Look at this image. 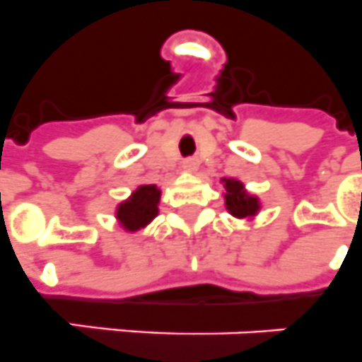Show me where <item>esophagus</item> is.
<instances>
[{"mask_svg":"<svg viewBox=\"0 0 362 362\" xmlns=\"http://www.w3.org/2000/svg\"><path fill=\"white\" fill-rule=\"evenodd\" d=\"M182 165H184V169H187V171H197V167H199V158H186Z\"/></svg>","mask_w":362,"mask_h":362,"instance_id":"obj_1","label":"esophagus"}]
</instances>
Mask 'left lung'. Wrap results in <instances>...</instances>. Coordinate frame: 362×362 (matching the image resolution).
<instances>
[{
	"label": "left lung",
	"mask_w": 362,
	"mask_h": 362,
	"mask_svg": "<svg viewBox=\"0 0 362 362\" xmlns=\"http://www.w3.org/2000/svg\"><path fill=\"white\" fill-rule=\"evenodd\" d=\"M224 187H226L224 199H226V208L230 214L239 218L256 215V211L259 209V202H257L256 197H250L245 193L241 182L224 178Z\"/></svg>",
	"instance_id": "8db88e82"
}]
</instances>
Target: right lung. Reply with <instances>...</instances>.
Masks as SVG:
<instances>
[{"label":"right lung","mask_w":362,"mask_h":362,"mask_svg":"<svg viewBox=\"0 0 362 362\" xmlns=\"http://www.w3.org/2000/svg\"><path fill=\"white\" fill-rule=\"evenodd\" d=\"M160 189L156 186H139L127 202L117 208V218L127 230L134 232L148 224L158 215Z\"/></svg>","instance_id":"obj_1"}]
</instances>
